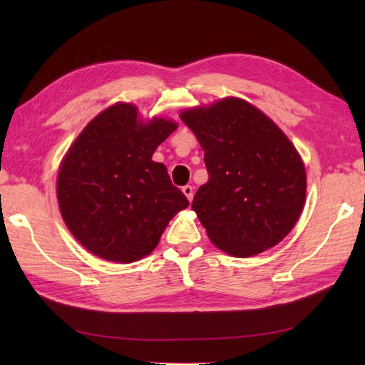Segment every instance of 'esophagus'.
I'll return each instance as SVG.
<instances>
[{
	"instance_id": "esophagus-1",
	"label": "esophagus",
	"mask_w": 365,
	"mask_h": 365,
	"mask_svg": "<svg viewBox=\"0 0 365 365\" xmlns=\"http://www.w3.org/2000/svg\"><path fill=\"white\" fill-rule=\"evenodd\" d=\"M182 191H183V195L187 196V199H188L190 202H191V200H192V196H195V190H192L191 185H185V187L182 188Z\"/></svg>"
}]
</instances>
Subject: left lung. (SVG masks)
Listing matches in <instances>:
<instances>
[{"label": "left lung", "instance_id": "1", "mask_svg": "<svg viewBox=\"0 0 365 365\" xmlns=\"http://www.w3.org/2000/svg\"><path fill=\"white\" fill-rule=\"evenodd\" d=\"M204 149L208 182L192 210L212 243L235 257L276 246L306 200V169L282 130L251 103L227 97L182 111Z\"/></svg>", "mask_w": 365, "mask_h": 365}]
</instances>
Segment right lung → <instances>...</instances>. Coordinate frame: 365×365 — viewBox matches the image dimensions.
<instances>
[{"label":"right lung","instance_id":"obj_1","mask_svg":"<svg viewBox=\"0 0 365 365\" xmlns=\"http://www.w3.org/2000/svg\"><path fill=\"white\" fill-rule=\"evenodd\" d=\"M177 128L161 118L138 119L135 105L115 103L92 119L61 163L58 202L72 235L105 260L149 255L174 215L190 205L155 149Z\"/></svg>","mask_w":365,"mask_h":365}]
</instances>
